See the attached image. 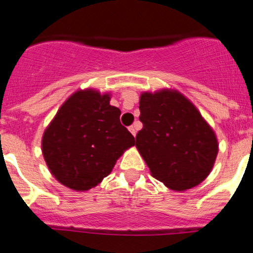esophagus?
I'll return each instance as SVG.
<instances>
[{
    "label": "esophagus",
    "mask_w": 253,
    "mask_h": 253,
    "mask_svg": "<svg viewBox=\"0 0 253 253\" xmlns=\"http://www.w3.org/2000/svg\"><path fill=\"white\" fill-rule=\"evenodd\" d=\"M128 129H129V132L132 133V134L135 136V134H136V129H135V127H134V126H129V127H128Z\"/></svg>",
    "instance_id": "1"
}]
</instances>
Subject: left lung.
Returning a JSON list of instances; mask_svg holds the SVG:
<instances>
[{
	"mask_svg": "<svg viewBox=\"0 0 253 253\" xmlns=\"http://www.w3.org/2000/svg\"><path fill=\"white\" fill-rule=\"evenodd\" d=\"M143 128L135 136L151 173L172 190L200 184L210 175L217 140L189 100L173 90L144 92L139 102Z\"/></svg>",
	"mask_w": 253,
	"mask_h": 253,
	"instance_id": "1",
	"label": "left lung"
}]
</instances>
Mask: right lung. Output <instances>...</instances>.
<instances>
[{
	"label": "right lung",
	"mask_w": 253,
	"mask_h": 253,
	"mask_svg": "<svg viewBox=\"0 0 253 253\" xmlns=\"http://www.w3.org/2000/svg\"><path fill=\"white\" fill-rule=\"evenodd\" d=\"M108 94L75 92L58 110L42 136V155L51 173L65 187L91 189L113 170L134 136L120 123L121 110Z\"/></svg>",
	"instance_id": "right-lung-1"
}]
</instances>
